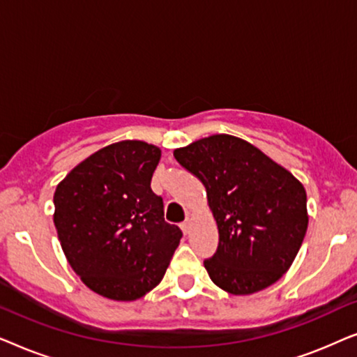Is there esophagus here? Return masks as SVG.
Listing matches in <instances>:
<instances>
[{
    "label": "esophagus",
    "mask_w": 357,
    "mask_h": 357,
    "mask_svg": "<svg viewBox=\"0 0 357 357\" xmlns=\"http://www.w3.org/2000/svg\"><path fill=\"white\" fill-rule=\"evenodd\" d=\"M180 229H182V232L185 234V236H187V234L190 232V221H185V222L180 224Z\"/></svg>",
    "instance_id": "1"
}]
</instances>
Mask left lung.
I'll list each match as a JSON object with an SVG mask.
<instances>
[{
  "label": "left lung",
  "mask_w": 357,
  "mask_h": 357,
  "mask_svg": "<svg viewBox=\"0 0 357 357\" xmlns=\"http://www.w3.org/2000/svg\"><path fill=\"white\" fill-rule=\"evenodd\" d=\"M174 155L204 185L216 219L218 248L204 260L214 284L245 296L280 280L309 224L299 180L255 146L229 135L195 141Z\"/></svg>",
  "instance_id": "1"
}]
</instances>
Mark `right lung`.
Masks as SVG:
<instances>
[{"label":"right lung","mask_w":357,"mask_h":357,"mask_svg":"<svg viewBox=\"0 0 357 357\" xmlns=\"http://www.w3.org/2000/svg\"><path fill=\"white\" fill-rule=\"evenodd\" d=\"M160 149L121 141L97 151L58 185L55 227L82 282L114 301L143 297L162 280L182 231L151 190Z\"/></svg>","instance_id":"1"}]
</instances>
